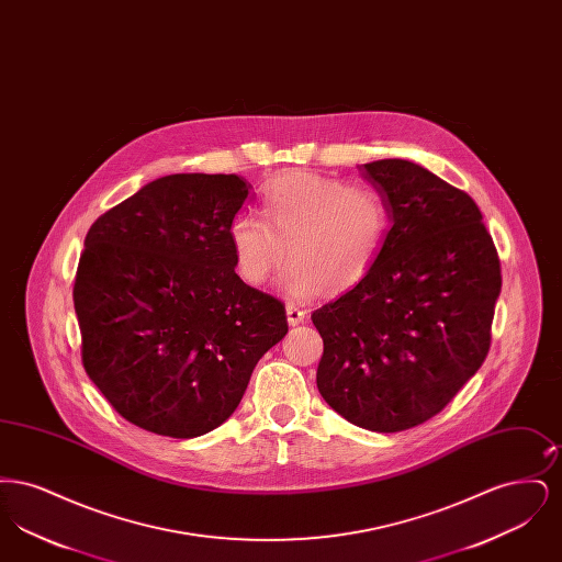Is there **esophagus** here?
I'll use <instances>...</instances> for the list:
<instances>
[{
	"mask_svg": "<svg viewBox=\"0 0 562 562\" xmlns=\"http://www.w3.org/2000/svg\"><path fill=\"white\" fill-rule=\"evenodd\" d=\"M286 318H289L291 326H296V324H301V322L307 318V312L301 310V307H296L293 303H289V305H286Z\"/></svg>",
	"mask_w": 562,
	"mask_h": 562,
	"instance_id": "obj_1",
	"label": "esophagus"
}]
</instances>
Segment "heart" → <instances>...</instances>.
I'll list each match as a JSON object with an SVG mask.
<instances>
[{"mask_svg":"<svg viewBox=\"0 0 562 562\" xmlns=\"http://www.w3.org/2000/svg\"><path fill=\"white\" fill-rule=\"evenodd\" d=\"M263 221L240 214L229 227L236 269L263 286L286 261L294 296L348 293L374 268L390 229L383 195L310 170H289L261 191Z\"/></svg>","mask_w":562,"mask_h":562,"instance_id":"obj_1","label":"heart"}]
</instances>
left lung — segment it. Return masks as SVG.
Returning <instances> with one entry per match:
<instances>
[{
    "mask_svg": "<svg viewBox=\"0 0 562 562\" xmlns=\"http://www.w3.org/2000/svg\"><path fill=\"white\" fill-rule=\"evenodd\" d=\"M360 170L392 227L371 273L312 314L316 383L349 424L390 434L438 415L481 369L502 266L465 191L408 160Z\"/></svg>",
    "mask_w": 562,
    "mask_h": 562,
    "instance_id": "8db88e82",
    "label": "left lung"
}]
</instances>
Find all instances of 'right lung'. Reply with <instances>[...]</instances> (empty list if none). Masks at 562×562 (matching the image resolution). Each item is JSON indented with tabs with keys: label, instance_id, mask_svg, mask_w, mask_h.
<instances>
[{
	"label": "right lung",
	"instance_id": "obj_1",
	"mask_svg": "<svg viewBox=\"0 0 562 562\" xmlns=\"http://www.w3.org/2000/svg\"><path fill=\"white\" fill-rule=\"evenodd\" d=\"M248 189L238 175H168L86 234L74 284L81 364L138 428H218L289 333L284 303L234 269L229 227Z\"/></svg>",
	"mask_w": 562,
	"mask_h": 562
}]
</instances>
